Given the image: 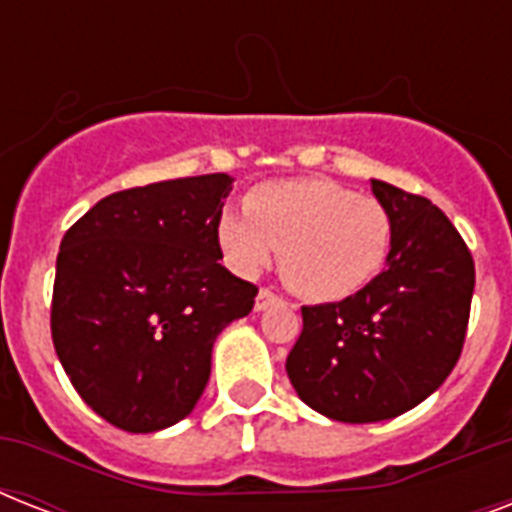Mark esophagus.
Segmentation results:
<instances>
[{
    "mask_svg": "<svg viewBox=\"0 0 512 512\" xmlns=\"http://www.w3.org/2000/svg\"><path fill=\"white\" fill-rule=\"evenodd\" d=\"M273 303H279V295H276L273 289L263 287V289H260V292H257V297H255V308H257V311H265V308H271Z\"/></svg>",
    "mask_w": 512,
    "mask_h": 512,
    "instance_id": "1",
    "label": "esophagus"
}]
</instances>
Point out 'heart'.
<instances>
[{"mask_svg": "<svg viewBox=\"0 0 512 512\" xmlns=\"http://www.w3.org/2000/svg\"><path fill=\"white\" fill-rule=\"evenodd\" d=\"M217 241L241 273H257L281 249L289 287L308 300L335 303L385 268L393 220L380 199L329 177L271 180L247 193L244 212L220 215Z\"/></svg>", "mask_w": 512, "mask_h": 512, "instance_id": "obj_1", "label": "heart"}]
</instances>
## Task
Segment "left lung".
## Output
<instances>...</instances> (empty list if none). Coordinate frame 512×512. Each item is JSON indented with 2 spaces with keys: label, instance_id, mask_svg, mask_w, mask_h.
<instances>
[{
  "label": "left lung",
  "instance_id": "1",
  "mask_svg": "<svg viewBox=\"0 0 512 512\" xmlns=\"http://www.w3.org/2000/svg\"><path fill=\"white\" fill-rule=\"evenodd\" d=\"M388 207V268L340 303L303 305L287 374L305 404L337 422L409 412L457 364L476 265L452 220L425 196L372 180Z\"/></svg>",
  "mask_w": 512,
  "mask_h": 512
}]
</instances>
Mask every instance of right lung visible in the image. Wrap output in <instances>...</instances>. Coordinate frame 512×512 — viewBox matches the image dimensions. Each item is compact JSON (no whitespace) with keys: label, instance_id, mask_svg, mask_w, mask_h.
Instances as JSON below:
<instances>
[{"label":"right lung","instance_id":"right-lung-1","mask_svg":"<svg viewBox=\"0 0 512 512\" xmlns=\"http://www.w3.org/2000/svg\"><path fill=\"white\" fill-rule=\"evenodd\" d=\"M228 191L223 172L116 191L60 241L52 345L84 404L127 433L188 417L217 335L255 305V284L220 265Z\"/></svg>","mask_w":512,"mask_h":512}]
</instances>
